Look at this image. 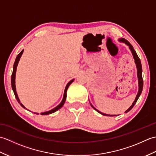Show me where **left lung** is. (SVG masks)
Wrapping results in <instances>:
<instances>
[{
    "label": "left lung",
    "instance_id": "1",
    "mask_svg": "<svg viewBox=\"0 0 156 156\" xmlns=\"http://www.w3.org/2000/svg\"><path fill=\"white\" fill-rule=\"evenodd\" d=\"M119 41H120V42L123 43V44H126V45L129 46V49H130V50H131V53H132V55H133V58H134V59H135V64H136L137 70V78H138L139 90H138V92H137V96H136V97H135V101H133V103H132L131 107H129V108L127 109V110L125 112H128L129 111L131 110V109H132V108H133V107H134V105H135V103H136V102H137L139 97H140V95H141V92H142V90H143L144 81H143V78H142V66H141L140 59L139 58L136 51H135L134 50L133 46H132V45H131L130 43H129L127 40H126V39H125L124 38L119 39ZM89 102H90V101H89ZM90 105H91V107H92V108H93L95 111H97L98 112H99V113L102 115H105V116H110V117H111H111H114V116H118V115H107V114H105V113H103V112H101V111H99L98 110H97V108H94V107H93V106H92V105L91 103H90Z\"/></svg>",
    "mask_w": 156,
    "mask_h": 156
}]
</instances>
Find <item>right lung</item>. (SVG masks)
<instances>
[{"mask_svg":"<svg viewBox=\"0 0 156 156\" xmlns=\"http://www.w3.org/2000/svg\"><path fill=\"white\" fill-rule=\"evenodd\" d=\"M23 53V50H22L21 52L19 53V54L17 55V56H16V59H15V63H14V65H13V71H12V76H11V87H12V89L13 92H14V94H15V98H16V101H18V102L20 104V105H21L23 108H24L25 109H26V110H27V109L25 107V106L21 103V101H20L19 98V97H18L17 93H16V86H15V76H16V68H17L19 62V60H20V58H21V57ZM74 79H72V80L69 81V82H68V83L67 84V85H66V88H65V90H64V97H63L62 101V102H60V103H59V105H58L57 106V107L54 108L53 109H51V110H50V111H46V112H41V115H46L51 114V113H53V112H55V111H57L58 110H59V108H61L63 107V105H64V104L65 103V101H66V92H67L68 88V87H69V86L73 82H74ZM34 113H35V114H37V115L39 114V113H37V112H34Z\"/></svg>","mask_w":156,"mask_h":156,"instance_id":"right-lung-1","label":"right lung"}]
</instances>
